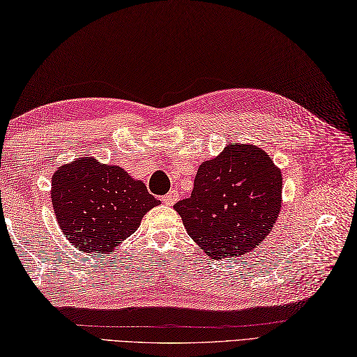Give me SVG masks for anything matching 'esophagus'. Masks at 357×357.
<instances>
[{
    "label": "esophagus",
    "mask_w": 357,
    "mask_h": 357,
    "mask_svg": "<svg viewBox=\"0 0 357 357\" xmlns=\"http://www.w3.org/2000/svg\"><path fill=\"white\" fill-rule=\"evenodd\" d=\"M177 199H178V192L176 191V189H174V191H169L168 194H166L163 199H162V202L165 203V204H168V206H172L174 203L177 202Z\"/></svg>",
    "instance_id": "obj_1"
}]
</instances>
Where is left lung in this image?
Returning a JSON list of instances; mask_svg holds the SVG:
<instances>
[{"mask_svg": "<svg viewBox=\"0 0 357 357\" xmlns=\"http://www.w3.org/2000/svg\"><path fill=\"white\" fill-rule=\"evenodd\" d=\"M281 169L249 144L227 145L203 162L189 199L174 209L188 235L211 259L255 250L273 229L282 202Z\"/></svg>", "mask_w": 357, "mask_h": 357, "instance_id": "1", "label": "left lung"}]
</instances>
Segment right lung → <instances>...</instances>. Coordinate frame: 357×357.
<instances>
[{"label":"right lung","instance_id":"1","mask_svg":"<svg viewBox=\"0 0 357 357\" xmlns=\"http://www.w3.org/2000/svg\"><path fill=\"white\" fill-rule=\"evenodd\" d=\"M54 215L71 245L89 255H109L137 231L145 213L160 204L144 181L117 165L81 157L52 177Z\"/></svg>","mask_w":357,"mask_h":357}]
</instances>
